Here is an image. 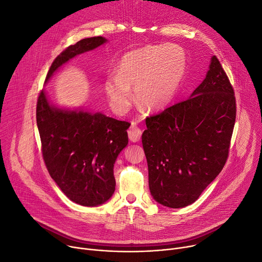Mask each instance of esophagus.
<instances>
[{
  "mask_svg": "<svg viewBox=\"0 0 262 262\" xmlns=\"http://www.w3.org/2000/svg\"><path fill=\"white\" fill-rule=\"evenodd\" d=\"M128 135L131 142L136 143L140 139V136H142V130H140L135 124H132L128 130Z\"/></svg>",
  "mask_w": 262,
  "mask_h": 262,
  "instance_id": "1",
  "label": "esophagus"
}]
</instances>
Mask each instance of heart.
I'll return each instance as SVG.
<instances>
[{"label": "heart", "mask_w": 262, "mask_h": 262, "mask_svg": "<svg viewBox=\"0 0 262 262\" xmlns=\"http://www.w3.org/2000/svg\"><path fill=\"white\" fill-rule=\"evenodd\" d=\"M186 70V54L172 44L148 46L126 53L117 69L110 75L104 89L110 106L119 114L126 113L134 95L138 106L148 111L167 107L174 98Z\"/></svg>", "instance_id": "obj_1"}]
</instances>
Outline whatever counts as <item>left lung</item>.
<instances>
[{"label": "left lung", "mask_w": 262, "mask_h": 262, "mask_svg": "<svg viewBox=\"0 0 262 262\" xmlns=\"http://www.w3.org/2000/svg\"><path fill=\"white\" fill-rule=\"evenodd\" d=\"M235 119L234 89L214 55L191 97L146 118L142 143L157 203L178 209L198 199L227 163Z\"/></svg>", "instance_id": "1"}]
</instances>
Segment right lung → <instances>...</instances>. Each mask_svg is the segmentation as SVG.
<instances>
[{"label": "right lung", "instance_id": "obj_1", "mask_svg": "<svg viewBox=\"0 0 262 262\" xmlns=\"http://www.w3.org/2000/svg\"><path fill=\"white\" fill-rule=\"evenodd\" d=\"M105 42L103 36H93L68 46L52 62L46 80L70 58ZM36 124L44 163L63 193L87 207L107 201L115 191L113 167L128 144L130 123L102 113L51 107L42 90L36 102Z\"/></svg>", "mask_w": 262, "mask_h": 262}]
</instances>
